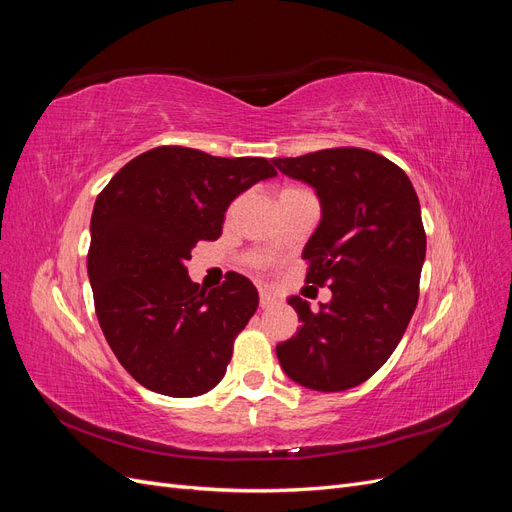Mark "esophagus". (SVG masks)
<instances>
[{
    "label": "esophagus",
    "instance_id": "34e87169",
    "mask_svg": "<svg viewBox=\"0 0 512 512\" xmlns=\"http://www.w3.org/2000/svg\"><path fill=\"white\" fill-rule=\"evenodd\" d=\"M258 294H260V307H262V309L271 307V305L275 303V294H273L269 288H260Z\"/></svg>",
    "mask_w": 512,
    "mask_h": 512
}]
</instances>
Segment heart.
<instances>
[{
  "mask_svg": "<svg viewBox=\"0 0 512 512\" xmlns=\"http://www.w3.org/2000/svg\"><path fill=\"white\" fill-rule=\"evenodd\" d=\"M294 190H297V188H286V190H282L280 194H284V192H294Z\"/></svg>",
  "mask_w": 512,
  "mask_h": 512,
  "instance_id": "1",
  "label": "heart"
}]
</instances>
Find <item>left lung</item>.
<instances>
[{
	"mask_svg": "<svg viewBox=\"0 0 512 512\" xmlns=\"http://www.w3.org/2000/svg\"><path fill=\"white\" fill-rule=\"evenodd\" d=\"M273 164L316 190L322 218L303 250L305 282L333 292L318 312L288 299L301 327L277 359L305 389H352L386 363L414 314L427 247L418 196L397 164L359 147Z\"/></svg>",
	"mask_w": 512,
	"mask_h": 512,
	"instance_id": "obj_1",
	"label": "left lung"
}]
</instances>
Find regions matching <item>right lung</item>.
<instances>
[{
  "mask_svg": "<svg viewBox=\"0 0 512 512\" xmlns=\"http://www.w3.org/2000/svg\"><path fill=\"white\" fill-rule=\"evenodd\" d=\"M275 175L265 158L156 147L130 160L98 194L87 254L96 314L119 363L145 389L196 397L224 378L258 290L230 273L205 292L185 262L198 241L222 235L232 200Z\"/></svg>",
  "mask_w": 512,
  "mask_h": 512,
  "instance_id": "1",
  "label": "right lung"
}]
</instances>
